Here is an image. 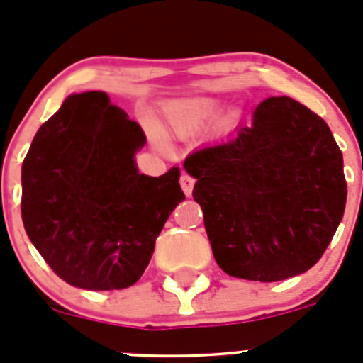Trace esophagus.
Returning <instances> with one entry per match:
<instances>
[{
    "label": "esophagus",
    "mask_w": 363,
    "mask_h": 363,
    "mask_svg": "<svg viewBox=\"0 0 363 363\" xmlns=\"http://www.w3.org/2000/svg\"><path fill=\"white\" fill-rule=\"evenodd\" d=\"M194 179L189 177V175H186V174H182V177H181V188H182V191H184V195L186 197H189V195H191V191H194Z\"/></svg>",
    "instance_id": "obj_1"
}]
</instances>
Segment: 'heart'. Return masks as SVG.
<instances>
[{
  "instance_id": "heart-1",
  "label": "heart",
  "mask_w": 363,
  "mask_h": 363,
  "mask_svg": "<svg viewBox=\"0 0 363 363\" xmlns=\"http://www.w3.org/2000/svg\"><path fill=\"white\" fill-rule=\"evenodd\" d=\"M218 112V103L210 97H194L174 103L168 110V128L179 137L201 130Z\"/></svg>"
}]
</instances>
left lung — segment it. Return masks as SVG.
I'll return each mask as SVG.
<instances>
[{"instance_id":"left-lung-1","label":"left lung","mask_w":363,"mask_h":363,"mask_svg":"<svg viewBox=\"0 0 363 363\" xmlns=\"http://www.w3.org/2000/svg\"><path fill=\"white\" fill-rule=\"evenodd\" d=\"M184 169L211 251L228 275L277 282L311 269L344 217V159L325 121L269 97L233 139L189 153Z\"/></svg>"}]
</instances>
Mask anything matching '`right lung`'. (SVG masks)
<instances>
[{"label": "right lung", "mask_w": 363, "mask_h": 363, "mask_svg": "<svg viewBox=\"0 0 363 363\" xmlns=\"http://www.w3.org/2000/svg\"><path fill=\"white\" fill-rule=\"evenodd\" d=\"M146 135L104 92L72 94L35 133L21 168V217L54 273L92 291L141 279L155 238L184 201L174 166L139 174Z\"/></svg>", "instance_id": "add662e5"}]
</instances>
